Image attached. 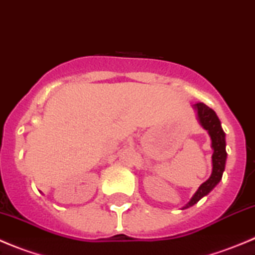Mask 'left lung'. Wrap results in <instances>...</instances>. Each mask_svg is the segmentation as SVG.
Here are the masks:
<instances>
[{"instance_id": "obj_1", "label": "left lung", "mask_w": 255, "mask_h": 255, "mask_svg": "<svg viewBox=\"0 0 255 255\" xmlns=\"http://www.w3.org/2000/svg\"><path fill=\"white\" fill-rule=\"evenodd\" d=\"M194 107H196L197 109L199 122H201V125L203 126L205 129L208 130L211 139H212L213 167L210 179L206 180V182L198 188V190L196 192L193 198L190 199V202L185 206V208L196 205L197 202H198L202 197H205L206 194L210 193L211 190L215 188V185L221 180L222 173H224L225 170L226 155H228V153H226V150H225V146H226V142H225V132L221 128V123H220L219 117H217L216 113L213 112V109H211L210 107H207V105L203 104V103H197Z\"/></svg>"}]
</instances>
